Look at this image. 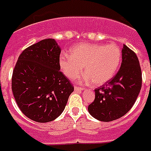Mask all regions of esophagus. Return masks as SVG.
<instances>
[{
    "label": "esophagus",
    "instance_id": "1",
    "mask_svg": "<svg viewBox=\"0 0 151 151\" xmlns=\"http://www.w3.org/2000/svg\"><path fill=\"white\" fill-rule=\"evenodd\" d=\"M74 90L76 91H82V90H84V88H81V87L79 86H74Z\"/></svg>",
    "mask_w": 151,
    "mask_h": 151
}]
</instances>
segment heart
Returning a JSON list of instances; mask_svg holds the SVG:
<instances>
[{
	"instance_id": "1",
	"label": "heart",
	"mask_w": 151,
	"mask_h": 151,
	"mask_svg": "<svg viewBox=\"0 0 151 151\" xmlns=\"http://www.w3.org/2000/svg\"><path fill=\"white\" fill-rule=\"evenodd\" d=\"M121 50L115 44L82 43L70 50V55L62 53L59 58L61 71L68 78H77L83 70L86 72L79 79L81 84L93 81L101 86L111 80L119 68Z\"/></svg>"
}]
</instances>
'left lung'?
<instances>
[{
  "label": "left lung",
  "instance_id": "left-lung-1",
  "mask_svg": "<svg viewBox=\"0 0 151 151\" xmlns=\"http://www.w3.org/2000/svg\"><path fill=\"white\" fill-rule=\"evenodd\" d=\"M122 64L114 78L95 90L94 101L88 111L96 119L111 122L124 116L134 106L142 87V71L138 57L123 45Z\"/></svg>",
  "mask_w": 151,
  "mask_h": 151
}]
</instances>
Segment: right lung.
<instances>
[{"instance_id":"1","label":"right lung","mask_w":151,"mask_h":151,"mask_svg":"<svg viewBox=\"0 0 151 151\" xmlns=\"http://www.w3.org/2000/svg\"><path fill=\"white\" fill-rule=\"evenodd\" d=\"M61 48L54 39L41 40L19 56L12 77L17 106L37 122L53 121L65 110L73 86L60 71Z\"/></svg>"}]
</instances>
